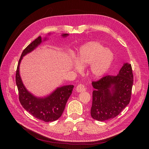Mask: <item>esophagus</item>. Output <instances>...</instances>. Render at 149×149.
Listing matches in <instances>:
<instances>
[{
    "label": "esophagus",
    "instance_id": "obj_1",
    "mask_svg": "<svg viewBox=\"0 0 149 149\" xmlns=\"http://www.w3.org/2000/svg\"><path fill=\"white\" fill-rule=\"evenodd\" d=\"M76 90L78 93H81V92H83V91H86V87H85V86H84V84H79L77 86Z\"/></svg>",
    "mask_w": 149,
    "mask_h": 149
}]
</instances>
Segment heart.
Segmentation results:
<instances>
[{"label": "heart", "instance_id": "1", "mask_svg": "<svg viewBox=\"0 0 149 149\" xmlns=\"http://www.w3.org/2000/svg\"><path fill=\"white\" fill-rule=\"evenodd\" d=\"M77 65L74 68L77 71L81 67L90 65L89 72L94 78H99L109 70L113 61L112 52L97 42H90L82 45L76 57Z\"/></svg>", "mask_w": 149, "mask_h": 149}]
</instances>
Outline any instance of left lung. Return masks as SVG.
<instances>
[{
    "mask_svg": "<svg viewBox=\"0 0 149 149\" xmlns=\"http://www.w3.org/2000/svg\"><path fill=\"white\" fill-rule=\"evenodd\" d=\"M133 84L131 64L124 63L117 75L93 81V118L102 121L117 116L130 102Z\"/></svg>",
    "mask_w": 149,
    "mask_h": 149,
    "instance_id": "obj_1",
    "label": "left lung"
}]
</instances>
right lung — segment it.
Listing matches in <instances>:
<instances>
[{"label": "right lung", "instance_id": "1", "mask_svg": "<svg viewBox=\"0 0 149 149\" xmlns=\"http://www.w3.org/2000/svg\"><path fill=\"white\" fill-rule=\"evenodd\" d=\"M68 35V33L62 35L63 37ZM41 42L42 38L39 36L23 51L17 67L16 83L19 92V101L22 107L34 117L45 122H50L58 120L62 116L67 102L72 94L74 86L69 85L58 87L51 94L45 98L36 97L26 90L19 74L20 63L23 56L35 49Z\"/></svg>", "mask_w": 149, "mask_h": 149}]
</instances>
